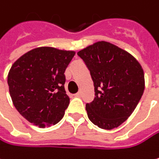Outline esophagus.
Instances as JSON below:
<instances>
[{
    "label": "esophagus",
    "instance_id": "obj_1",
    "mask_svg": "<svg viewBox=\"0 0 159 159\" xmlns=\"http://www.w3.org/2000/svg\"><path fill=\"white\" fill-rule=\"evenodd\" d=\"M81 95H82V94H81V92H77L76 94H74V96H75V97H81Z\"/></svg>",
    "mask_w": 159,
    "mask_h": 159
}]
</instances>
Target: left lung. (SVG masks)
<instances>
[{"label": "left lung", "instance_id": "left-lung-1", "mask_svg": "<svg viewBox=\"0 0 159 159\" xmlns=\"http://www.w3.org/2000/svg\"><path fill=\"white\" fill-rule=\"evenodd\" d=\"M77 54L89 70L94 85V100L86 105L89 119L102 129L118 127L133 113L143 94L140 64L132 54L107 41H98Z\"/></svg>", "mask_w": 159, "mask_h": 159}]
</instances>
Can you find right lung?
Returning <instances> with one entry per match:
<instances>
[{"mask_svg": "<svg viewBox=\"0 0 159 159\" xmlns=\"http://www.w3.org/2000/svg\"><path fill=\"white\" fill-rule=\"evenodd\" d=\"M73 51L52 47L33 49L12 65L7 76L9 93L20 114L39 127L54 125L70 104L65 70Z\"/></svg>", "mask_w": 159, "mask_h": 159, "instance_id": "obj_1", "label": "right lung"}]
</instances>
